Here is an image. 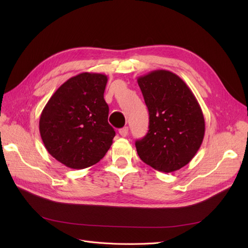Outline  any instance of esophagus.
I'll return each mask as SVG.
<instances>
[{"label": "esophagus", "instance_id": "34e87169", "mask_svg": "<svg viewBox=\"0 0 248 248\" xmlns=\"http://www.w3.org/2000/svg\"><path fill=\"white\" fill-rule=\"evenodd\" d=\"M119 133H120V136L121 137H123V138H125L127 134H128V127H123V128H121L119 130Z\"/></svg>", "mask_w": 248, "mask_h": 248}]
</instances>
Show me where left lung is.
I'll list each match as a JSON object with an SVG mask.
<instances>
[{"instance_id":"1","label":"left lung","mask_w":248,"mask_h":248,"mask_svg":"<svg viewBox=\"0 0 248 248\" xmlns=\"http://www.w3.org/2000/svg\"><path fill=\"white\" fill-rule=\"evenodd\" d=\"M149 110V130L136 141L140 158L162 172L178 170L200 149L205 119L191 90L177 74L154 70L138 78Z\"/></svg>"}]
</instances>
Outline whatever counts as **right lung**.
I'll return each instance as SVG.
<instances>
[{
  "instance_id": "right-lung-1",
  "label": "right lung",
  "mask_w": 248,
  "mask_h": 248,
  "mask_svg": "<svg viewBox=\"0 0 248 248\" xmlns=\"http://www.w3.org/2000/svg\"><path fill=\"white\" fill-rule=\"evenodd\" d=\"M108 77L82 72L69 78L44 107L39 131L47 152L64 166L81 170L102 159L112 144L103 98Z\"/></svg>"
}]
</instances>
